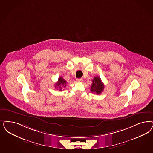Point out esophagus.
Wrapping results in <instances>:
<instances>
[{"label":"esophagus","mask_w":153,"mask_h":153,"mask_svg":"<svg viewBox=\"0 0 153 153\" xmlns=\"http://www.w3.org/2000/svg\"><path fill=\"white\" fill-rule=\"evenodd\" d=\"M76 81H77V82H82V78H80V79H76Z\"/></svg>","instance_id":"34e87169"}]
</instances>
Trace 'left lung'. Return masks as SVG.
I'll return each instance as SVG.
<instances>
[{
	"label": "left lung",
	"instance_id": "obj_1",
	"mask_svg": "<svg viewBox=\"0 0 153 153\" xmlns=\"http://www.w3.org/2000/svg\"><path fill=\"white\" fill-rule=\"evenodd\" d=\"M104 89V84L102 83L100 77L95 76L92 81V84L91 86L90 91L97 94H100Z\"/></svg>",
	"mask_w": 153,
	"mask_h": 153
}]
</instances>
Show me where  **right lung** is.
<instances>
[{"mask_svg": "<svg viewBox=\"0 0 153 153\" xmlns=\"http://www.w3.org/2000/svg\"><path fill=\"white\" fill-rule=\"evenodd\" d=\"M67 85V81L63 79L62 77H60L58 79V81L56 83L55 85V88H58L59 89L60 91H62V87L63 86L64 88L66 87Z\"/></svg>", "mask_w": 153, "mask_h": 153, "instance_id": "obj_1", "label": "right lung"}]
</instances>
